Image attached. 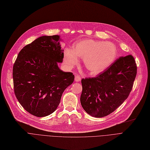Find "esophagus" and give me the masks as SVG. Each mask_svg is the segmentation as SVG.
Segmentation results:
<instances>
[{"label":"esophagus","instance_id":"obj_1","mask_svg":"<svg viewBox=\"0 0 150 150\" xmlns=\"http://www.w3.org/2000/svg\"><path fill=\"white\" fill-rule=\"evenodd\" d=\"M75 80L76 82H79L81 81V76L80 75H76L75 77Z\"/></svg>","mask_w":150,"mask_h":150}]
</instances>
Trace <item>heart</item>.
Returning <instances> with one entry per match:
<instances>
[{
  "label": "heart",
  "mask_w": 150,
  "mask_h": 150,
  "mask_svg": "<svg viewBox=\"0 0 150 150\" xmlns=\"http://www.w3.org/2000/svg\"><path fill=\"white\" fill-rule=\"evenodd\" d=\"M117 48L109 42L86 39L75 42L72 50H64V59L67 66L73 67L78 62V58L83 59L84 66L91 75L103 72L111 66L117 57Z\"/></svg>",
  "instance_id": "heart-1"
}]
</instances>
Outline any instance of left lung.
Returning <instances> with one entry per match:
<instances>
[{"instance_id": "1", "label": "left lung", "mask_w": 150, "mask_h": 150, "mask_svg": "<svg viewBox=\"0 0 150 150\" xmlns=\"http://www.w3.org/2000/svg\"><path fill=\"white\" fill-rule=\"evenodd\" d=\"M137 74L132 55L120 57L96 77L81 80V104L92 117L100 118L113 112L128 98Z\"/></svg>"}]
</instances>
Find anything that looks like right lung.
Here are the masks:
<instances>
[{
  "instance_id": "1",
  "label": "right lung",
  "mask_w": 150,
  "mask_h": 150,
  "mask_svg": "<svg viewBox=\"0 0 150 150\" xmlns=\"http://www.w3.org/2000/svg\"><path fill=\"white\" fill-rule=\"evenodd\" d=\"M58 35L41 36L19 53L13 68L15 96L30 114L45 117L58 108L64 90L74 75L62 71L64 52Z\"/></svg>"
}]
</instances>
